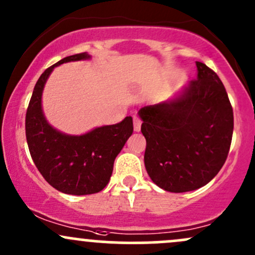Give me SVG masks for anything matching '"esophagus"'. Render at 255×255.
Wrapping results in <instances>:
<instances>
[{
  "mask_svg": "<svg viewBox=\"0 0 255 255\" xmlns=\"http://www.w3.org/2000/svg\"><path fill=\"white\" fill-rule=\"evenodd\" d=\"M141 119H139L138 117H133V128H135V131H139L141 130Z\"/></svg>",
  "mask_w": 255,
  "mask_h": 255,
  "instance_id": "obj_1",
  "label": "esophagus"
}]
</instances>
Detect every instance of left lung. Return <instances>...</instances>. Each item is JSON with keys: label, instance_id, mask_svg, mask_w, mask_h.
Returning <instances> with one entry per match:
<instances>
[{"label": "left lung", "instance_id": "8db88e82", "mask_svg": "<svg viewBox=\"0 0 255 255\" xmlns=\"http://www.w3.org/2000/svg\"><path fill=\"white\" fill-rule=\"evenodd\" d=\"M196 65L198 79L180 97L138 112L146 170L169 192L207 185L223 168L231 146L234 111L225 86L204 63Z\"/></svg>", "mask_w": 255, "mask_h": 255}]
</instances>
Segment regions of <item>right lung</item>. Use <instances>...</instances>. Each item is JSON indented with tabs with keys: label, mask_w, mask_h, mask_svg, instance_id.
I'll return each instance as SVG.
<instances>
[{
	"label": "right lung",
	"mask_w": 255,
	"mask_h": 255,
	"mask_svg": "<svg viewBox=\"0 0 255 255\" xmlns=\"http://www.w3.org/2000/svg\"><path fill=\"white\" fill-rule=\"evenodd\" d=\"M86 58H90L86 52L65 57L41 74L25 117L26 141L37 170L52 187L75 196L97 193L106 187L114 160L133 131L131 117L81 136L64 135L47 124L41 109V95L48 75L57 65Z\"/></svg>",
	"instance_id": "add662e5"
}]
</instances>
